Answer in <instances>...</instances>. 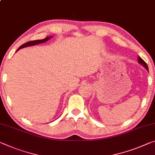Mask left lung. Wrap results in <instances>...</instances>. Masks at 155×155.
I'll return each instance as SVG.
<instances>
[{
    "label": "left lung",
    "instance_id": "8db88e82",
    "mask_svg": "<svg viewBox=\"0 0 155 155\" xmlns=\"http://www.w3.org/2000/svg\"><path fill=\"white\" fill-rule=\"evenodd\" d=\"M138 61H139V63H140V64L141 65H142L143 66V67L146 69L148 71V65H147V64H146V63L145 62V61L142 59V58L140 57V56H139L138 57Z\"/></svg>",
    "mask_w": 155,
    "mask_h": 155
}]
</instances>
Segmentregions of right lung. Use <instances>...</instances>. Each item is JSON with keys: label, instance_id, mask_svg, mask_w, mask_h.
Masks as SVG:
<instances>
[{"label": "right lung", "instance_id": "1", "mask_svg": "<svg viewBox=\"0 0 155 155\" xmlns=\"http://www.w3.org/2000/svg\"><path fill=\"white\" fill-rule=\"evenodd\" d=\"M51 37H52V36H48V37H47V38H44V39H42V40H36V41H29V42L24 43L21 46L19 47V48L18 49V50H17V51L20 50V49H22V48H26V47L32 46V45H37V44L45 43V42H46V41H48L49 39H50Z\"/></svg>", "mask_w": 155, "mask_h": 155}]
</instances>
